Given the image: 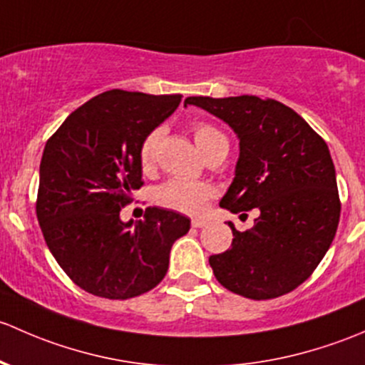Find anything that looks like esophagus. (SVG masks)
Masks as SVG:
<instances>
[{"mask_svg": "<svg viewBox=\"0 0 365 365\" xmlns=\"http://www.w3.org/2000/svg\"><path fill=\"white\" fill-rule=\"evenodd\" d=\"M205 225H207V221H205V220H193V221H191V227H193V228H204Z\"/></svg>", "mask_w": 365, "mask_h": 365, "instance_id": "1", "label": "esophagus"}]
</instances>
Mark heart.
<instances>
[{
	"label": "heart",
	"instance_id": "obj_1",
	"mask_svg": "<svg viewBox=\"0 0 365 365\" xmlns=\"http://www.w3.org/2000/svg\"><path fill=\"white\" fill-rule=\"evenodd\" d=\"M191 133H193V140L198 151L205 158L228 149L227 137L209 123H195V125H191ZM161 137H163V128L158 126L149 131L142 140L140 149H138V163L144 172L155 170ZM214 195H216V190L207 182L172 179V181L163 182L156 187L155 193H153V200L156 205L167 210L198 216L207 209Z\"/></svg>",
	"mask_w": 365,
	"mask_h": 365
}]
</instances>
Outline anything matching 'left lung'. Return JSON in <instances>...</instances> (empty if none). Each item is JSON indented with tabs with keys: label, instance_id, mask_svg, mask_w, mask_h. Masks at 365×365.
<instances>
[{
	"label": "left lung",
	"instance_id": "1",
	"mask_svg": "<svg viewBox=\"0 0 365 365\" xmlns=\"http://www.w3.org/2000/svg\"><path fill=\"white\" fill-rule=\"evenodd\" d=\"M184 103L223 119L239 137L235 179L221 207L260 212L246 232L228 221L234 240L209 258L214 276L246 299L290 294L314 272L339 225L336 168L325 140L272 98L187 96Z\"/></svg>",
	"mask_w": 365,
	"mask_h": 365
}]
</instances>
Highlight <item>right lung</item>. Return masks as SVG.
I'll use <instances>...</instances> for the list:
<instances>
[{
	"label": "right lung",
	"instance_id": "right-lung-1",
	"mask_svg": "<svg viewBox=\"0 0 365 365\" xmlns=\"http://www.w3.org/2000/svg\"><path fill=\"white\" fill-rule=\"evenodd\" d=\"M181 98L105 91L75 108L45 144L36 217L52 257L88 294L126 300L153 290L172 244L190 230L186 216L160 207L137 223L119 217L144 186L142 140Z\"/></svg>",
	"mask_w": 365,
	"mask_h": 365
}]
</instances>
